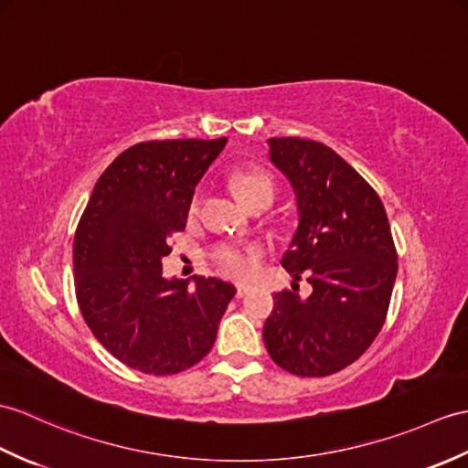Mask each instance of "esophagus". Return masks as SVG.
Wrapping results in <instances>:
<instances>
[{"label": "esophagus", "instance_id": "34e87169", "mask_svg": "<svg viewBox=\"0 0 468 468\" xmlns=\"http://www.w3.org/2000/svg\"><path fill=\"white\" fill-rule=\"evenodd\" d=\"M253 287L251 285H247V283H239L237 285V297H245L249 291H251Z\"/></svg>", "mask_w": 468, "mask_h": 468}]
</instances>
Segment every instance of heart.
Returning a JSON list of instances; mask_svg holds the SVG:
<instances>
[{
  "mask_svg": "<svg viewBox=\"0 0 468 468\" xmlns=\"http://www.w3.org/2000/svg\"><path fill=\"white\" fill-rule=\"evenodd\" d=\"M231 187L243 205H251L255 201L271 203L275 193V183L271 179L267 171L261 169H241L231 176ZM201 203V195L195 193L191 199L189 211L197 213ZM261 247L257 245H233V243H219L211 249L213 263L225 271L227 275L233 277H249L255 273L257 263L261 259Z\"/></svg>",
  "mask_w": 468,
  "mask_h": 468,
  "instance_id": "1",
  "label": "heart"
}]
</instances>
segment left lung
Returning a JSON list of instances; mask_svg holds the SVG:
<instances>
[{"instance_id": "8db88e82", "label": "left lung", "mask_w": 468, "mask_h": 468, "mask_svg": "<svg viewBox=\"0 0 468 468\" xmlns=\"http://www.w3.org/2000/svg\"><path fill=\"white\" fill-rule=\"evenodd\" d=\"M271 161L297 195L299 227L281 261L313 292L273 295L263 339L271 358L297 377H327L361 356L383 329L397 277V249L377 191L331 147L269 139Z\"/></svg>"}]
</instances>
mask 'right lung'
I'll return each instance as SVG.
<instances>
[{"label": "right lung", "instance_id": "obj_1", "mask_svg": "<svg viewBox=\"0 0 468 468\" xmlns=\"http://www.w3.org/2000/svg\"><path fill=\"white\" fill-rule=\"evenodd\" d=\"M227 137L144 141L97 179L73 239L78 305L95 339L145 375H176L211 351L237 289L215 277H163L203 173Z\"/></svg>", "mask_w": 468, "mask_h": 468}]
</instances>
